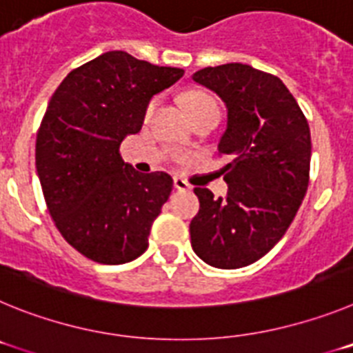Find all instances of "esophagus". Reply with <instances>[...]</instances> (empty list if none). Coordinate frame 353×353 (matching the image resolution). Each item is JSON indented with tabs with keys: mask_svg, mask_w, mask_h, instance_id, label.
<instances>
[{
	"mask_svg": "<svg viewBox=\"0 0 353 353\" xmlns=\"http://www.w3.org/2000/svg\"><path fill=\"white\" fill-rule=\"evenodd\" d=\"M173 185L174 189H179V191H191V183L187 182V180L180 179V176H174Z\"/></svg>",
	"mask_w": 353,
	"mask_h": 353,
	"instance_id": "1",
	"label": "esophagus"
}]
</instances>
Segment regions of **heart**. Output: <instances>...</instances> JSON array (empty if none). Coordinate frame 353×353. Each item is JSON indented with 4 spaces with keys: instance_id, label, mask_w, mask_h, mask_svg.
Returning <instances> with one entry per match:
<instances>
[{
    "instance_id": "heart-1",
    "label": "heart",
    "mask_w": 353,
    "mask_h": 353,
    "mask_svg": "<svg viewBox=\"0 0 353 353\" xmlns=\"http://www.w3.org/2000/svg\"><path fill=\"white\" fill-rule=\"evenodd\" d=\"M155 104L157 101H150L148 105H146V117L154 113ZM182 105L185 109V113L189 114V118H194L196 114L205 113V111H210V109H219L217 108V102L212 99L208 93L198 92V90H192V92H187L182 95Z\"/></svg>"
}]
</instances>
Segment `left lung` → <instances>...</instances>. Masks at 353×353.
Wrapping results in <instances>:
<instances>
[{
	"mask_svg": "<svg viewBox=\"0 0 353 353\" xmlns=\"http://www.w3.org/2000/svg\"><path fill=\"white\" fill-rule=\"evenodd\" d=\"M228 108L219 154L226 198L196 187L199 212L191 221V244L205 263L240 269L265 256L281 240L310 183L307 120L279 77L244 63L207 67L192 76Z\"/></svg>",
	"mask_w": 353,
	"mask_h": 353,
	"instance_id": "left-lung-1",
	"label": "left lung"
}]
</instances>
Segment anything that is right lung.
<instances>
[{
    "label": "right lung",
    "mask_w": 353,
    "mask_h": 353,
    "mask_svg": "<svg viewBox=\"0 0 353 353\" xmlns=\"http://www.w3.org/2000/svg\"><path fill=\"white\" fill-rule=\"evenodd\" d=\"M182 76V68L109 51L74 68L52 93L37 132V173L56 228L83 256L120 265L148 248L173 179L138 173L121 161L120 145L141 130L150 99Z\"/></svg>",
    "instance_id": "obj_1"
}]
</instances>
